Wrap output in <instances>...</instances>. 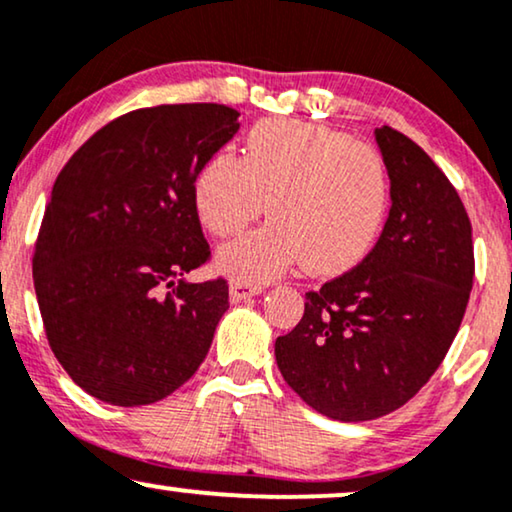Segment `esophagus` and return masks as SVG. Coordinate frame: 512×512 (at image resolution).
I'll return each instance as SVG.
<instances>
[{"label": "esophagus", "instance_id": "34e87169", "mask_svg": "<svg viewBox=\"0 0 512 512\" xmlns=\"http://www.w3.org/2000/svg\"><path fill=\"white\" fill-rule=\"evenodd\" d=\"M229 295H231V299H234V302H245V299L262 295V285L236 281V283L229 285Z\"/></svg>", "mask_w": 512, "mask_h": 512}]
</instances>
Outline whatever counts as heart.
I'll return each instance as SVG.
<instances>
[{
  "instance_id": "heart-1",
  "label": "heart",
  "mask_w": 512,
  "mask_h": 512,
  "mask_svg": "<svg viewBox=\"0 0 512 512\" xmlns=\"http://www.w3.org/2000/svg\"><path fill=\"white\" fill-rule=\"evenodd\" d=\"M271 222L217 250V269L267 283L304 260L306 271H349L374 248L391 206V177L377 149L327 126L267 119L238 159L217 152L194 177V206L215 236Z\"/></svg>"
}]
</instances>
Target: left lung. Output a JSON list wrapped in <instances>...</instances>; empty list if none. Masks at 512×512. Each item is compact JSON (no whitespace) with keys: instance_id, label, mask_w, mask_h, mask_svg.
<instances>
[{"instance_id":"8db88e82","label":"left lung","mask_w":512,"mask_h":512,"mask_svg":"<svg viewBox=\"0 0 512 512\" xmlns=\"http://www.w3.org/2000/svg\"><path fill=\"white\" fill-rule=\"evenodd\" d=\"M391 210L356 269L306 292L304 316L276 339L283 379L337 421L403 407L447 356L473 288V229L431 156L407 135L374 131Z\"/></svg>"}]
</instances>
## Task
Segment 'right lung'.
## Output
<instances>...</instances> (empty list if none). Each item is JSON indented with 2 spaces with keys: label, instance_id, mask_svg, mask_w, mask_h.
<instances>
[{
  "label": "right lung",
  "instance_id": "1",
  "mask_svg": "<svg viewBox=\"0 0 512 512\" xmlns=\"http://www.w3.org/2000/svg\"><path fill=\"white\" fill-rule=\"evenodd\" d=\"M215 102L128 112L60 170L32 274L51 351L102 403L152 405L194 377L229 309L224 278L189 283L210 257L194 177L238 131Z\"/></svg>",
  "mask_w": 512,
  "mask_h": 512
}]
</instances>
